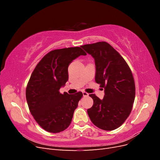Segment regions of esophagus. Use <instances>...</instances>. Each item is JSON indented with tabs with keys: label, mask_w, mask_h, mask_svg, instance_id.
I'll list each match as a JSON object with an SVG mask.
<instances>
[{
	"label": "esophagus",
	"mask_w": 160,
	"mask_h": 160,
	"mask_svg": "<svg viewBox=\"0 0 160 160\" xmlns=\"http://www.w3.org/2000/svg\"><path fill=\"white\" fill-rule=\"evenodd\" d=\"M83 95L84 97H88V96L89 95V94H88V93H86V92L83 91Z\"/></svg>",
	"instance_id": "34e87169"
}]
</instances>
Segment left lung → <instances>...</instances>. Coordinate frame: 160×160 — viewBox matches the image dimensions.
<instances>
[{
    "instance_id": "obj_1",
    "label": "left lung",
    "mask_w": 160,
    "mask_h": 160,
    "mask_svg": "<svg viewBox=\"0 0 160 160\" xmlns=\"http://www.w3.org/2000/svg\"><path fill=\"white\" fill-rule=\"evenodd\" d=\"M81 47L94 59L95 81L105 92L103 99L89 95L93 105L88 109L89 117L98 128L114 130L124 123L132 109L135 95L132 72L123 58L108 42Z\"/></svg>"
}]
</instances>
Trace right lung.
I'll list each match as a JSON object with an SVG mask.
<instances>
[{
	"instance_id": "1",
	"label": "right lung",
	"mask_w": 160,
	"mask_h": 160,
	"mask_svg": "<svg viewBox=\"0 0 160 160\" xmlns=\"http://www.w3.org/2000/svg\"><path fill=\"white\" fill-rule=\"evenodd\" d=\"M86 55L78 47L53 50L32 72L26 89L27 104L34 119L47 132L59 133L69 126L83 93L62 94L59 89L68 81L71 62Z\"/></svg>"
}]
</instances>
